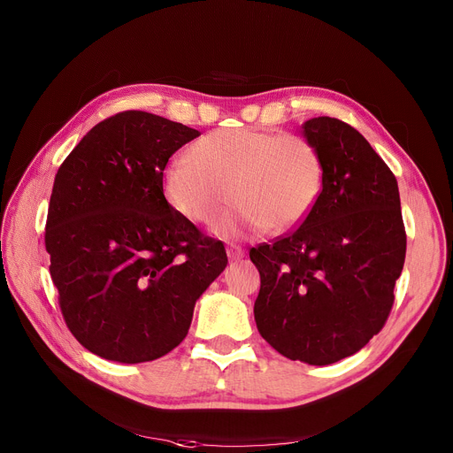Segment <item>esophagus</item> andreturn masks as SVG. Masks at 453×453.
Wrapping results in <instances>:
<instances>
[{
	"label": "esophagus",
	"instance_id": "esophagus-1",
	"mask_svg": "<svg viewBox=\"0 0 453 453\" xmlns=\"http://www.w3.org/2000/svg\"><path fill=\"white\" fill-rule=\"evenodd\" d=\"M227 257H229L231 263H233V260H241L244 257V250L231 244V246H227Z\"/></svg>",
	"mask_w": 453,
	"mask_h": 453
}]
</instances>
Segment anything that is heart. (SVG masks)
Returning <instances> with one entry per match:
<instances>
[{
    "mask_svg": "<svg viewBox=\"0 0 453 453\" xmlns=\"http://www.w3.org/2000/svg\"><path fill=\"white\" fill-rule=\"evenodd\" d=\"M325 180L321 152L303 134L239 127L200 137L190 157L163 171V196L181 219L209 226L229 202L239 203L214 226L224 239L294 231L319 200Z\"/></svg>",
    "mask_w": 453,
    "mask_h": 453,
    "instance_id": "heart-1",
    "label": "heart"
}]
</instances>
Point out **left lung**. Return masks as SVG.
I'll return each mask as SVG.
<instances>
[{"label": "left lung", "instance_id": "8db88e82", "mask_svg": "<svg viewBox=\"0 0 453 453\" xmlns=\"http://www.w3.org/2000/svg\"><path fill=\"white\" fill-rule=\"evenodd\" d=\"M323 157L318 203L292 233L258 244L257 328L277 352L328 365L386 325L406 258L396 178L367 139L334 117L303 125Z\"/></svg>", "mask_w": 453, "mask_h": 453}]
</instances>
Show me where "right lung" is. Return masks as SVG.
Returning <instances> with one entry per match:
<instances>
[{"label": "right lung", "instance_id": "right-lung-1", "mask_svg": "<svg viewBox=\"0 0 453 453\" xmlns=\"http://www.w3.org/2000/svg\"><path fill=\"white\" fill-rule=\"evenodd\" d=\"M200 132L128 110L95 125L55 176L45 222L71 334L104 360L161 358L187 336L227 255L163 196L169 157Z\"/></svg>", "mask_w": 453, "mask_h": 453}]
</instances>
